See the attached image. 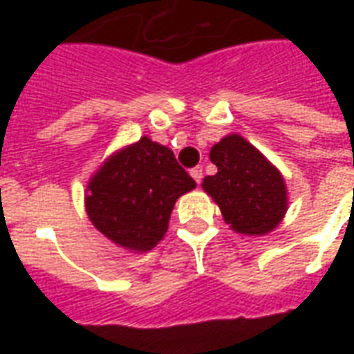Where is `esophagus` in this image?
<instances>
[{"label": "esophagus", "instance_id": "1", "mask_svg": "<svg viewBox=\"0 0 354 354\" xmlns=\"http://www.w3.org/2000/svg\"><path fill=\"white\" fill-rule=\"evenodd\" d=\"M192 178L197 182V184H201V180H203V167H195V169H192Z\"/></svg>", "mask_w": 354, "mask_h": 354}]
</instances>
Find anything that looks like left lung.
<instances>
[{
  "mask_svg": "<svg viewBox=\"0 0 354 354\" xmlns=\"http://www.w3.org/2000/svg\"><path fill=\"white\" fill-rule=\"evenodd\" d=\"M218 167L203 180V189L216 201L225 223L243 235H266L286 214L284 178L271 162L239 134H230L210 149Z\"/></svg>",
  "mask_w": 354,
  "mask_h": 354,
  "instance_id": "obj_1",
  "label": "left lung"
}]
</instances>
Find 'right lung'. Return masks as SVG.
<instances>
[{
	"label": "right lung",
	"mask_w": 354,
	"mask_h": 354,
	"mask_svg": "<svg viewBox=\"0 0 354 354\" xmlns=\"http://www.w3.org/2000/svg\"><path fill=\"white\" fill-rule=\"evenodd\" d=\"M195 185L172 149L142 136L91 178L85 207L94 227L111 243L147 252L165 237L178 197Z\"/></svg>",
	"instance_id": "right-lung-1"
}]
</instances>
